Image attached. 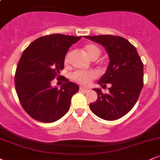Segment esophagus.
Here are the masks:
<instances>
[{"label":"esophagus","mask_w":160,"mask_h":160,"mask_svg":"<svg viewBox=\"0 0 160 160\" xmlns=\"http://www.w3.org/2000/svg\"><path fill=\"white\" fill-rule=\"evenodd\" d=\"M80 90H81L82 92H86L89 91V89H87V88H85V87H80Z\"/></svg>","instance_id":"1"}]
</instances>
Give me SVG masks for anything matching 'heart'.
<instances>
[{
    "label": "heart",
    "instance_id": "1",
    "mask_svg": "<svg viewBox=\"0 0 160 160\" xmlns=\"http://www.w3.org/2000/svg\"><path fill=\"white\" fill-rule=\"evenodd\" d=\"M87 56L92 59L95 60L98 58L101 55V49L97 45L94 43H86L83 47ZM65 65H68L69 62V54H66L64 59ZM98 74L95 71H78L72 75V78L74 81L82 86H89L93 80L97 78Z\"/></svg>",
    "mask_w": 160,
    "mask_h": 160
}]
</instances>
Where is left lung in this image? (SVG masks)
I'll use <instances>...</instances> for the list:
<instances>
[{
    "label": "left lung",
    "instance_id": "obj_1",
    "mask_svg": "<svg viewBox=\"0 0 160 160\" xmlns=\"http://www.w3.org/2000/svg\"><path fill=\"white\" fill-rule=\"evenodd\" d=\"M105 47L110 63L98 83L108 88V94L94 89L96 102L89 104L92 113L105 120H118L128 113L138 99L144 85V65L135 47L120 36H84Z\"/></svg>",
    "mask_w": 160,
    "mask_h": 160
}]
</instances>
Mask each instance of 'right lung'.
Segmentation results:
<instances>
[{
	"label": "right lung",
	"mask_w": 160,
	"mask_h": 160,
	"mask_svg": "<svg viewBox=\"0 0 160 160\" xmlns=\"http://www.w3.org/2000/svg\"><path fill=\"white\" fill-rule=\"evenodd\" d=\"M81 38L61 34L40 37L22 54L14 78L16 91L22 107L34 120L53 122L68 111L79 86L59 74L70 47ZM56 77L64 82L60 90L51 86Z\"/></svg>",
	"instance_id": "right-lung-1"
}]
</instances>
